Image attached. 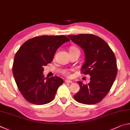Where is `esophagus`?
Listing matches in <instances>:
<instances>
[{
  "instance_id": "obj_1",
  "label": "esophagus",
  "mask_w": 130,
  "mask_h": 130,
  "mask_svg": "<svg viewBox=\"0 0 130 130\" xmlns=\"http://www.w3.org/2000/svg\"><path fill=\"white\" fill-rule=\"evenodd\" d=\"M65 82L66 83H72V81L69 80H65Z\"/></svg>"
}]
</instances>
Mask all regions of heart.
I'll list each match as a JSON object with an SVG mask.
<instances>
[{
  "label": "heart",
  "instance_id": "heart-1",
  "mask_svg": "<svg viewBox=\"0 0 130 130\" xmlns=\"http://www.w3.org/2000/svg\"><path fill=\"white\" fill-rule=\"evenodd\" d=\"M78 50V48H77L76 47H70V50ZM62 74H63V75L65 76H70V72L68 71V70H63V71L62 72Z\"/></svg>",
  "mask_w": 130,
  "mask_h": 130
}]
</instances>
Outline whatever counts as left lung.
<instances>
[{
    "label": "left lung",
    "instance_id": "8db88e82",
    "mask_svg": "<svg viewBox=\"0 0 130 130\" xmlns=\"http://www.w3.org/2000/svg\"><path fill=\"white\" fill-rule=\"evenodd\" d=\"M68 37L83 49L85 60L81 72L91 76L88 84L78 81L80 91L74 99L82 104H96L108 93L117 75L115 54L109 45L95 35L81 34Z\"/></svg>",
    "mask_w": 130,
    "mask_h": 130
}]
</instances>
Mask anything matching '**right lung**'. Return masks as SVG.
Returning <instances> with one entry per match:
<instances>
[{"label":"right lung","mask_w":130,"mask_h":130,"mask_svg":"<svg viewBox=\"0 0 130 130\" xmlns=\"http://www.w3.org/2000/svg\"><path fill=\"white\" fill-rule=\"evenodd\" d=\"M70 39L65 36H42L26 41L14 57L12 73L25 99L42 105L54 99L63 81L57 76L45 78L43 66L51 63L58 47Z\"/></svg>","instance_id":"1"}]
</instances>
